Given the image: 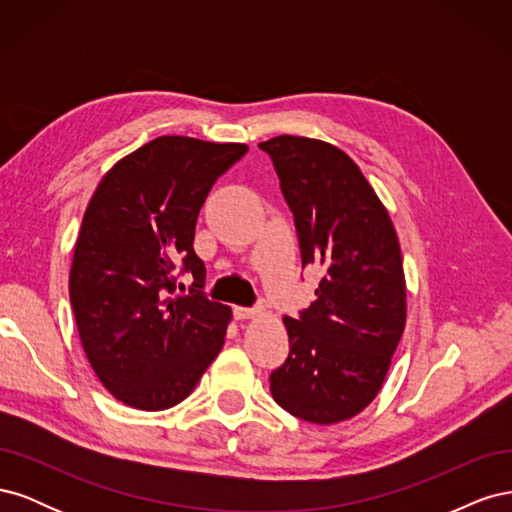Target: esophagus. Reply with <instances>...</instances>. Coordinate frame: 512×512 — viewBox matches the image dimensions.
I'll use <instances>...</instances> for the list:
<instances>
[{"label": "esophagus", "instance_id": "esophagus-1", "mask_svg": "<svg viewBox=\"0 0 512 512\" xmlns=\"http://www.w3.org/2000/svg\"><path fill=\"white\" fill-rule=\"evenodd\" d=\"M262 314L260 307H235V316L239 320H250V318H258Z\"/></svg>", "mask_w": 512, "mask_h": 512}]
</instances>
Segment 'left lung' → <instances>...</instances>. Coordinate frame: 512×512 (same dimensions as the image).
Here are the masks:
<instances>
[{
    "label": "left lung",
    "instance_id": "left-lung-1",
    "mask_svg": "<svg viewBox=\"0 0 512 512\" xmlns=\"http://www.w3.org/2000/svg\"><path fill=\"white\" fill-rule=\"evenodd\" d=\"M267 151L294 213L305 265L324 271L301 318L284 316L286 363L271 395L286 412L335 425L382 389L406 327V275L391 215L356 162L318 138L282 134Z\"/></svg>",
    "mask_w": 512,
    "mask_h": 512
}]
</instances>
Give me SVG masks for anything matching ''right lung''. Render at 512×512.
I'll list each match as a JSON object with an SVG mask.
<instances>
[{"label": "right lung", "mask_w": 512, "mask_h": 512, "mask_svg": "<svg viewBox=\"0 0 512 512\" xmlns=\"http://www.w3.org/2000/svg\"><path fill=\"white\" fill-rule=\"evenodd\" d=\"M243 143L158 136L121 158L91 196L70 267V303L96 376L121 404L166 410L188 397L224 346L228 305L209 301L194 252L200 207ZM195 275L174 294V265Z\"/></svg>", "instance_id": "obj_1"}]
</instances>
